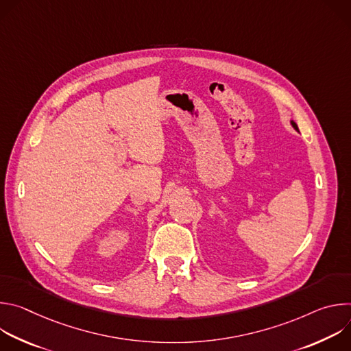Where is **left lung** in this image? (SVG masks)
<instances>
[{"mask_svg": "<svg viewBox=\"0 0 351 351\" xmlns=\"http://www.w3.org/2000/svg\"><path fill=\"white\" fill-rule=\"evenodd\" d=\"M290 123H291V126H293V128H294V129H295V130H297V132H298V128H297V123H295V122H294V121H290Z\"/></svg>", "mask_w": 351, "mask_h": 351, "instance_id": "left-lung-1", "label": "left lung"}]
</instances>
